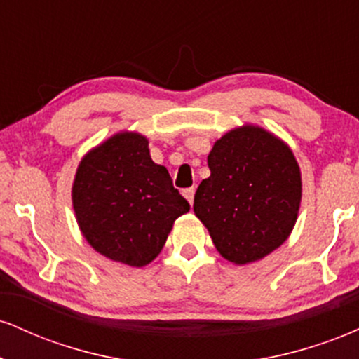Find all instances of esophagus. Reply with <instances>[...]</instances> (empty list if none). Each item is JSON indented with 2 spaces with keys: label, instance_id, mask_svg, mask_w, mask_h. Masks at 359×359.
I'll return each instance as SVG.
<instances>
[{
  "label": "esophagus",
  "instance_id": "1",
  "mask_svg": "<svg viewBox=\"0 0 359 359\" xmlns=\"http://www.w3.org/2000/svg\"><path fill=\"white\" fill-rule=\"evenodd\" d=\"M184 197H185V199H187L189 201V204H194V194H196V189H194V187H189V189H184Z\"/></svg>",
  "mask_w": 359,
  "mask_h": 359
}]
</instances>
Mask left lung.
Listing matches in <instances>:
<instances>
[{
  "label": "left lung",
  "mask_w": 359,
  "mask_h": 359,
  "mask_svg": "<svg viewBox=\"0 0 359 359\" xmlns=\"http://www.w3.org/2000/svg\"><path fill=\"white\" fill-rule=\"evenodd\" d=\"M211 175L194 196V212L214 246L236 265L257 262L287 240L297 221L302 180L294 154L259 126L228 131L208 156Z\"/></svg>",
  "instance_id": "left-lung-1"
}]
</instances>
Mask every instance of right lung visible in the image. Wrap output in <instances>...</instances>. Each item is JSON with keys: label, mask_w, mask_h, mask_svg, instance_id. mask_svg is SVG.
<instances>
[{"label": "right lung", "mask_w": 359, "mask_h": 359, "mask_svg": "<svg viewBox=\"0 0 359 359\" xmlns=\"http://www.w3.org/2000/svg\"><path fill=\"white\" fill-rule=\"evenodd\" d=\"M72 205L89 245L130 266L155 259L174 221L191 209L167 168L151 160L148 140L133 131L113 135L81 160Z\"/></svg>", "instance_id": "add662e5"}]
</instances>
